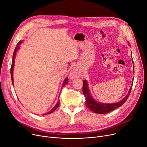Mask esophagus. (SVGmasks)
<instances>
[{
    "mask_svg": "<svg viewBox=\"0 0 147 147\" xmlns=\"http://www.w3.org/2000/svg\"><path fill=\"white\" fill-rule=\"evenodd\" d=\"M79 75V71L78 68L74 67L73 68L71 71L69 73V78L71 79H73L76 78V77H78Z\"/></svg>",
    "mask_w": 147,
    "mask_h": 147,
    "instance_id": "esophagus-1",
    "label": "esophagus"
}]
</instances>
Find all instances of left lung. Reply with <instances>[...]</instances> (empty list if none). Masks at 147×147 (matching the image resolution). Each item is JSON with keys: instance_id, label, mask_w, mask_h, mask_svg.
<instances>
[{"instance_id": "obj_1", "label": "left lung", "mask_w": 147, "mask_h": 147, "mask_svg": "<svg viewBox=\"0 0 147 147\" xmlns=\"http://www.w3.org/2000/svg\"><path fill=\"white\" fill-rule=\"evenodd\" d=\"M129 45L130 46L129 42ZM131 55H132V53H131ZM131 57L132 58V56H131ZM131 61H132L133 63H134L133 59ZM134 67H135V66L133 65V73H135ZM133 82V79L132 80L131 86L130 88L129 92L123 99L117 102V103L111 104V103H100V102H98L96 100H95L94 99V98L92 97V95L91 94L90 91H89L88 82L86 80H84L83 81V89L82 90H83V94H84V96L85 97V100H86L85 105L91 111H92L94 113H96L105 114V113H109L111 111H113L115 109H117V108L122 106L125 103V101L127 100V98H128L129 96L130 95V94L131 92V91Z\"/></svg>"}]
</instances>
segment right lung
<instances>
[{"label": "right lung", "instance_id": "obj_1", "mask_svg": "<svg viewBox=\"0 0 147 147\" xmlns=\"http://www.w3.org/2000/svg\"><path fill=\"white\" fill-rule=\"evenodd\" d=\"M23 42V41H19V42H18L17 45L16 46V47L15 48L14 52V53H13V56H12V64H11V80H12V85H14V84H13V82H14V80H13V70H14V63H15L14 59H15V58H16V53H17V51L18 50L19 48H20V44H21ZM67 84H68V78L67 77V78L65 79V80H63V84H62V87H63L65 85H66ZM59 106V100H58V101L57 102V103L56 104V105L52 108V109L50 110V112H47V113L43 114V115H47V114L52 113L53 112H54V111L57 109V108Z\"/></svg>", "mask_w": 147, "mask_h": 147}]
</instances>
